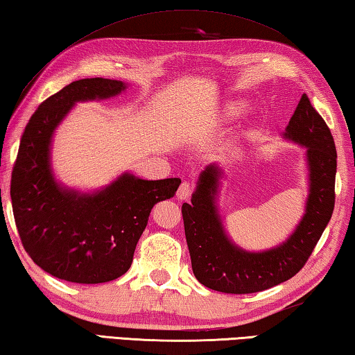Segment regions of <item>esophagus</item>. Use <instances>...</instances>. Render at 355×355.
Instances as JSON below:
<instances>
[{
    "label": "esophagus",
    "mask_w": 355,
    "mask_h": 355,
    "mask_svg": "<svg viewBox=\"0 0 355 355\" xmlns=\"http://www.w3.org/2000/svg\"><path fill=\"white\" fill-rule=\"evenodd\" d=\"M192 194V186L188 182H183L180 184V188L177 191V198L180 200H188Z\"/></svg>",
    "instance_id": "34e87169"
}]
</instances>
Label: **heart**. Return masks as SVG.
Segmentation results:
<instances>
[{
  "label": "heart",
  "instance_id": "heart-1",
  "mask_svg": "<svg viewBox=\"0 0 355 355\" xmlns=\"http://www.w3.org/2000/svg\"><path fill=\"white\" fill-rule=\"evenodd\" d=\"M245 112V104L241 101H234V102H228L227 105L223 107V116L228 119H236Z\"/></svg>",
  "mask_w": 355,
  "mask_h": 355
}]
</instances>
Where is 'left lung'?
Segmentation results:
<instances>
[{"mask_svg":"<svg viewBox=\"0 0 355 355\" xmlns=\"http://www.w3.org/2000/svg\"><path fill=\"white\" fill-rule=\"evenodd\" d=\"M284 138L306 147L309 166L306 212L286 242L250 253L230 241L216 205L223 175L217 164L206 166L200 173L191 203H183L182 214L192 272L205 287L242 295L281 284L306 266L329 223L335 205L337 150L329 127L306 94L301 96L290 118Z\"/></svg>","mask_w":355,"mask_h":355,"instance_id":"obj_1","label":"left lung"}]
</instances>
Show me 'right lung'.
<instances>
[{
  "mask_svg": "<svg viewBox=\"0 0 355 355\" xmlns=\"http://www.w3.org/2000/svg\"><path fill=\"white\" fill-rule=\"evenodd\" d=\"M121 80L82 79L51 96L31 116L12 171L10 198L26 253L44 272L77 284L124 275L158 202L175 196L182 180H141L122 173L93 194L63 188L51 169V141L76 102L108 99Z\"/></svg>",
  "mask_w": 355,
  "mask_h": 355,
  "instance_id": "1",
  "label": "right lung"
}]
</instances>
